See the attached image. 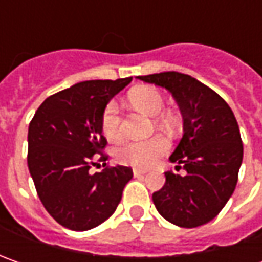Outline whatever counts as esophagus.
Here are the masks:
<instances>
[{"label":"esophagus","mask_w":262,"mask_h":262,"mask_svg":"<svg viewBox=\"0 0 262 262\" xmlns=\"http://www.w3.org/2000/svg\"><path fill=\"white\" fill-rule=\"evenodd\" d=\"M133 173H134V176H143V175H146L147 170H144V169H134V170H133Z\"/></svg>","instance_id":"esophagus-1"}]
</instances>
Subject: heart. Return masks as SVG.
I'll return each instance as SVG.
<instances>
[{"label": "heart", "instance_id": "heart-1", "mask_svg": "<svg viewBox=\"0 0 262 262\" xmlns=\"http://www.w3.org/2000/svg\"><path fill=\"white\" fill-rule=\"evenodd\" d=\"M128 100L136 109L147 115H159L165 109V97L156 87L140 86L128 93ZM157 122L162 126H172V118L166 115L159 116ZM100 129L105 138L111 143H118L122 138L121 112L114 100L107 102L100 115ZM169 151V143L165 137L156 136L144 141H128L116 150V159L134 167L153 166L160 157Z\"/></svg>", "mask_w": 262, "mask_h": 262}]
</instances>
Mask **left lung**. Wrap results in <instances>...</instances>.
I'll use <instances>...</instances> for the list:
<instances>
[{
	"mask_svg": "<svg viewBox=\"0 0 262 262\" xmlns=\"http://www.w3.org/2000/svg\"><path fill=\"white\" fill-rule=\"evenodd\" d=\"M138 78L169 90L184 118V137L169 159L185 175L165 172L166 182L153 203L176 226H203L222 211L236 186L244 157L236 118L223 97L188 74L166 71Z\"/></svg>",
	"mask_w": 262,
	"mask_h": 262,
	"instance_id": "1",
	"label": "left lung"
}]
</instances>
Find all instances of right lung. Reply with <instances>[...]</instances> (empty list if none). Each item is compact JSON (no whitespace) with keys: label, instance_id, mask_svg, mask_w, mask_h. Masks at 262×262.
<instances>
[{"label":"right lung","instance_id":"1","mask_svg":"<svg viewBox=\"0 0 262 262\" xmlns=\"http://www.w3.org/2000/svg\"><path fill=\"white\" fill-rule=\"evenodd\" d=\"M133 80H90L49 96L29 124L27 166L46 211L61 226L83 232L103 223L121 201L133 169L106 166L100 129L105 105Z\"/></svg>","mask_w":262,"mask_h":262}]
</instances>
